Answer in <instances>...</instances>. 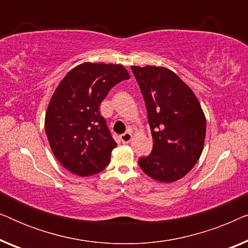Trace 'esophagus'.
<instances>
[{"label": "esophagus", "instance_id": "obj_1", "mask_svg": "<svg viewBox=\"0 0 248 248\" xmlns=\"http://www.w3.org/2000/svg\"><path fill=\"white\" fill-rule=\"evenodd\" d=\"M120 139H121V141L123 142V143H128V142L132 140V134L128 133V132H125L124 134L121 135Z\"/></svg>", "mask_w": 248, "mask_h": 248}]
</instances>
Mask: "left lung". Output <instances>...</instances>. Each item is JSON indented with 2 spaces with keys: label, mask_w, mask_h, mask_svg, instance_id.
I'll list each match as a JSON object with an SVG mask.
<instances>
[{
  "label": "left lung",
  "mask_w": 248,
  "mask_h": 248,
  "mask_svg": "<svg viewBox=\"0 0 248 248\" xmlns=\"http://www.w3.org/2000/svg\"><path fill=\"white\" fill-rule=\"evenodd\" d=\"M147 107L152 151L139 159L149 177L178 181L201 157L205 116L194 93L172 71L160 66H131Z\"/></svg>",
  "instance_id": "8db88e82"
}]
</instances>
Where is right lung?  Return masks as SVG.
I'll return each instance as SVG.
<instances>
[{
	"label": "right lung",
	"mask_w": 248,
	"mask_h": 248,
	"mask_svg": "<svg viewBox=\"0 0 248 248\" xmlns=\"http://www.w3.org/2000/svg\"><path fill=\"white\" fill-rule=\"evenodd\" d=\"M130 79L121 64L83 63L57 86L45 116L50 149L60 164L81 177L107 167L117 143L99 113V105L114 86Z\"/></svg>",
	"instance_id": "add662e5"
}]
</instances>
